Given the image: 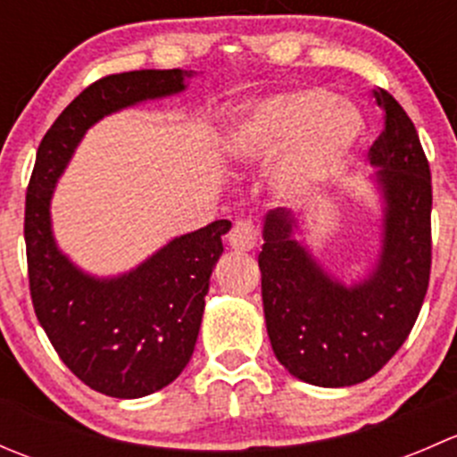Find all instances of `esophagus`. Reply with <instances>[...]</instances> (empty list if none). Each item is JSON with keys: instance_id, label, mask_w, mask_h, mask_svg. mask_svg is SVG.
Instances as JSON below:
<instances>
[{"instance_id": "34e87169", "label": "esophagus", "mask_w": 457, "mask_h": 457, "mask_svg": "<svg viewBox=\"0 0 457 457\" xmlns=\"http://www.w3.org/2000/svg\"><path fill=\"white\" fill-rule=\"evenodd\" d=\"M258 232L250 220H238L228 237V245L234 252H252L256 247Z\"/></svg>"}]
</instances>
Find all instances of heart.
Instances as JSON below:
<instances>
[{"mask_svg":"<svg viewBox=\"0 0 457 457\" xmlns=\"http://www.w3.org/2000/svg\"><path fill=\"white\" fill-rule=\"evenodd\" d=\"M365 132L358 108L320 87L280 92L229 119L225 163L238 174L271 170V192L285 205L316 201L338 177Z\"/></svg>","mask_w":457,"mask_h":457,"instance_id":"1","label":"heart"}]
</instances>
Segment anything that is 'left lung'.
Here are the masks:
<instances>
[{
	"instance_id": "1",
	"label": "left lung",
	"mask_w": 457,
	"mask_h": 457,
	"mask_svg": "<svg viewBox=\"0 0 457 457\" xmlns=\"http://www.w3.org/2000/svg\"><path fill=\"white\" fill-rule=\"evenodd\" d=\"M385 130L370 150L376 172L378 247L361 278L327 270L305 241V216L276 207L262 216L258 254L267 336L294 378L316 386L365 382L391 361L416 325L431 271V174L411 119L373 90Z\"/></svg>"
}]
</instances>
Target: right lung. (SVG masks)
<instances>
[{
  "instance_id": "1",
  "label": "right lung",
  "mask_w": 457,
  "mask_h": 457,
  "mask_svg": "<svg viewBox=\"0 0 457 457\" xmlns=\"http://www.w3.org/2000/svg\"><path fill=\"white\" fill-rule=\"evenodd\" d=\"M195 71H132L86 87L57 117L26 196V252L35 314L54 352L81 382L112 398H143L186 370L199 338L210 276L229 220L181 234L132 270L96 276L59 247L54 187L86 132L104 117L186 92Z\"/></svg>"
}]
</instances>
